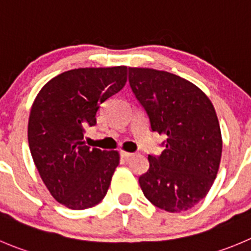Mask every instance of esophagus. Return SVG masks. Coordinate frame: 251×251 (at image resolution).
Returning <instances> with one entry per match:
<instances>
[{
	"label": "esophagus",
	"instance_id": "1",
	"mask_svg": "<svg viewBox=\"0 0 251 251\" xmlns=\"http://www.w3.org/2000/svg\"><path fill=\"white\" fill-rule=\"evenodd\" d=\"M121 156H122V157H123V159L128 160V159H130V157H133V156H134V154H133V152H127V151H122V152H121Z\"/></svg>",
	"mask_w": 251,
	"mask_h": 251
}]
</instances>
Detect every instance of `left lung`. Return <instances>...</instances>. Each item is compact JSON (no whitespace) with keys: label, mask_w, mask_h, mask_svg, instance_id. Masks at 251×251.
<instances>
[{"label":"left lung","mask_w":251,"mask_h":251,"mask_svg":"<svg viewBox=\"0 0 251 251\" xmlns=\"http://www.w3.org/2000/svg\"><path fill=\"white\" fill-rule=\"evenodd\" d=\"M129 85L149 118L164 134V150L149 155L139 177L144 196L157 208L182 212L208 193L222 156V135L208 97L190 81L166 71L129 68Z\"/></svg>","instance_id":"1"}]
</instances>
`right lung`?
<instances>
[{
  "label": "right lung",
  "mask_w": 251,
  "mask_h": 251,
  "mask_svg": "<svg viewBox=\"0 0 251 251\" xmlns=\"http://www.w3.org/2000/svg\"><path fill=\"white\" fill-rule=\"evenodd\" d=\"M127 66L75 69L51 78L30 109L28 143L43 182L59 203L86 209L103 200L119 164L117 151L90 148L101 103L127 82Z\"/></svg>",
  "instance_id": "add662e5"
}]
</instances>
